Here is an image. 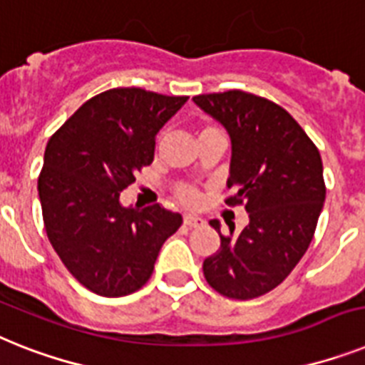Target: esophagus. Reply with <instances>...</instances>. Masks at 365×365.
<instances>
[{
    "label": "esophagus",
    "mask_w": 365,
    "mask_h": 365,
    "mask_svg": "<svg viewBox=\"0 0 365 365\" xmlns=\"http://www.w3.org/2000/svg\"><path fill=\"white\" fill-rule=\"evenodd\" d=\"M182 222H185V225H188V227H201V225L205 224L203 218H200V216H192V215H186L185 218H182Z\"/></svg>",
    "instance_id": "esophagus-1"
}]
</instances>
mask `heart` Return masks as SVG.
<instances>
[{"label":"heart","instance_id":"1","mask_svg":"<svg viewBox=\"0 0 365 365\" xmlns=\"http://www.w3.org/2000/svg\"><path fill=\"white\" fill-rule=\"evenodd\" d=\"M215 132H220V130H218V126H215L212 123H201L200 125V138H203V135L207 134H215ZM175 195L180 203L188 205V207H194V205H197V201H200V192L190 185L177 186Z\"/></svg>","mask_w":365,"mask_h":365}]
</instances>
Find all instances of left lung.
Wrapping results in <instances>:
<instances>
[{"label": "left lung", "instance_id": "8db88e82", "mask_svg": "<svg viewBox=\"0 0 365 365\" xmlns=\"http://www.w3.org/2000/svg\"><path fill=\"white\" fill-rule=\"evenodd\" d=\"M201 110L231 135L235 194L225 205H244L250 224L240 233L218 231L220 248L203 261L207 284L235 300L278 287L306 254L323 209V160L309 135L276 102L231 89L194 96Z\"/></svg>", "mask_w": 365, "mask_h": 365}]
</instances>
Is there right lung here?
I'll use <instances>...</instances> for the list:
<instances>
[{
	"label": "right lung",
	"mask_w": 365,
	"mask_h": 365,
	"mask_svg": "<svg viewBox=\"0 0 365 365\" xmlns=\"http://www.w3.org/2000/svg\"><path fill=\"white\" fill-rule=\"evenodd\" d=\"M186 101L141 87L108 89L48 141L38 175L48 240L91 293L115 298L143 287L162 244L182 224L160 203L126 209L119 194L150 165L156 132Z\"/></svg>",
	"instance_id": "right-lung-1"
}]
</instances>
